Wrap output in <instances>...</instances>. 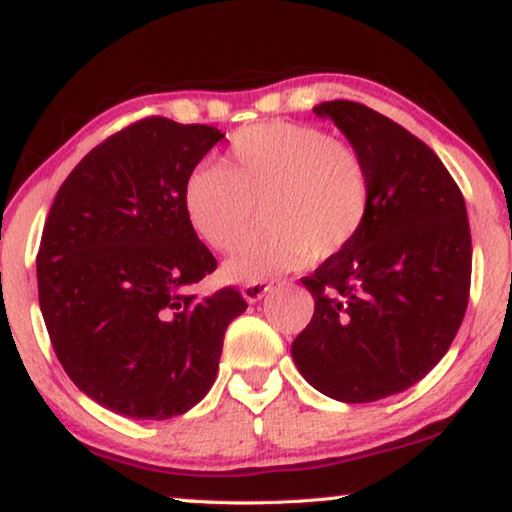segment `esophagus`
<instances>
[{"mask_svg": "<svg viewBox=\"0 0 512 512\" xmlns=\"http://www.w3.org/2000/svg\"><path fill=\"white\" fill-rule=\"evenodd\" d=\"M268 289H271V282H248V284H244L241 293H244V298L248 302H257L266 296Z\"/></svg>", "mask_w": 512, "mask_h": 512, "instance_id": "34e87169", "label": "esophagus"}]
</instances>
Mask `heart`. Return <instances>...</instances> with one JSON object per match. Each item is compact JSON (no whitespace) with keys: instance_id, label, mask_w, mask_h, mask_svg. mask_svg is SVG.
Returning a JSON list of instances; mask_svg holds the SVG:
<instances>
[{"instance_id":"b5f03b06","label":"heart","mask_w":512,"mask_h":512,"mask_svg":"<svg viewBox=\"0 0 512 512\" xmlns=\"http://www.w3.org/2000/svg\"><path fill=\"white\" fill-rule=\"evenodd\" d=\"M266 225L241 241L223 273L264 282L311 257L350 246L370 212V176L361 153L323 128L266 121L230 137L223 164L189 173L183 207L192 230L214 250L235 248L255 221Z\"/></svg>"}]
</instances>
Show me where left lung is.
I'll use <instances>...</instances> for the list:
<instances>
[{
	"instance_id": "left-lung-1",
	"label": "left lung",
	"mask_w": 512,
	"mask_h": 512,
	"mask_svg": "<svg viewBox=\"0 0 512 512\" xmlns=\"http://www.w3.org/2000/svg\"><path fill=\"white\" fill-rule=\"evenodd\" d=\"M314 110L366 162L370 212L350 246L302 277L316 307L291 354L323 395L377 402L418 384L452 345L470 300V221L452 173L406 128L357 101Z\"/></svg>"
}]
</instances>
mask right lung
Returning a JSON list of instances; mask_svg holds the SVG:
<instances>
[{"label":"right lung","instance_id":"1","mask_svg":"<svg viewBox=\"0 0 512 512\" xmlns=\"http://www.w3.org/2000/svg\"><path fill=\"white\" fill-rule=\"evenodd\" d=\"M146 117L110 135L60 185L42 230L38 300L67 377L137 420L183 415L210 391L237 287L198 298L216 259L189 225L183 187L221 140Z\"/></svg>","mask_w":512,"mask_h":512}]
</instances>
